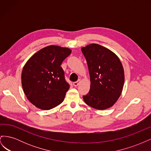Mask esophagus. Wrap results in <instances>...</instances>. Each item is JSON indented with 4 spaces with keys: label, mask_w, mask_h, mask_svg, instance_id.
Instances as JSON below:
<instances>
[{
    "label": "esophagus",
    "mask_w": 151,
    "mask_h": 151,
    "mask_svg": "<svg viewBox=\"0 0 151 151\" xmlns=\"http://www.w3.org/2000/svg\"><path fill=\"white\" fill-rule=\"evenodd\" d=\"M80 83H81V80L79 79L77 81H76V82H75V83H74V86L75 87H77V86H78V85Z\"/></svg>",
    "instance_id": "obj_1"
}]
</instances>
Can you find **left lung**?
I'll list each match as a JSON object with an SVG mask.
<instances>
[{"label": "left lung", "mask_w": 151, "mask_h": 151, "mask_svg": "<svg viewBox=\"0 0 151 151\" xmlns=\"http://www.w3.org/2000/svg\"><path fill=\"white\" fill-rule=\"evenodd\" d=\"M90 76L89 93L84 102L103 110L111 107L120 96L124 84V70L119 58L110 50L92 43L81 48Z\"/></svg>", "instance_id": "obj_1"}]
</instances>
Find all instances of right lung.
<instances>
[{"label":"right lung","instance_id":"1","mask_svg":"<svg viewBox=\"0 0 151 151\" xmlns=\"http://www.w3.org/2000/svg\"><path fill=\"white\" fill-rule=\"evenodd\" d=\"M71 52L68 48L50 45L26 63L21 74L22 89L36 107L48 110L63 102L70 86L60 65Z\"/></svg>","mask_w":151,"mask_h":151}]
</instances>
